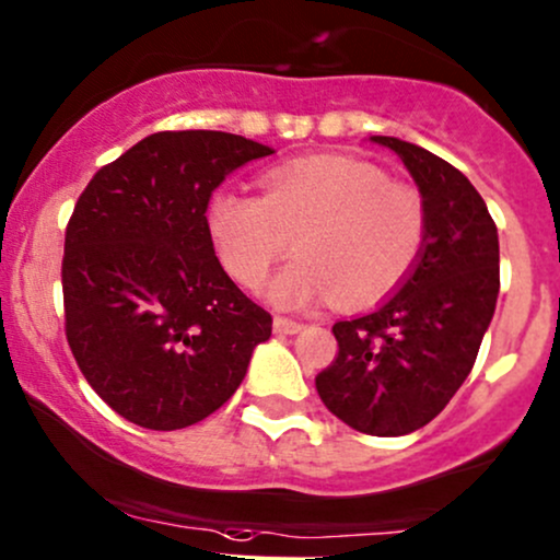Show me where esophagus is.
Returning <instances> with one entry per match:
<instances>
[{"label":"esophagus","instance_id":"34e87169","mask_svg":"<svg viewBox=\"0 0 560 560\" xmlns=\"http://www.w3.org/2000/svg\"><path fill=\"white\" fill-rule=\"evenodd\" d=\"M300 329H303V324L292 322V318H284V316H276L273 318V331H276V335H298Z\"/></svg>","mask_w":560,"mask_h":560}]
</instances>
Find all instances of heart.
I'll return each mask as SVG.
<instances>
[{
  "label": "heart",
  "instance_id": "heart-1",
  "mask_svg": "<svg viewBox=\"0 0 560 560\" xmlns=\"http://www.w3.org/2000/svg\"><path fill=\"white\" fill-rule=\"evenodd\" d=\"M207 233L225 270L257 287L294 236L298 255L268 281L276 308L303 311L340 294L374 303L420 260L425 201L407 183L350 156H311L262 175V194L218 188L207 201Z\"/></svg>",
  "mask_w": 560,
  "mask_h": 560
}]
</instances>
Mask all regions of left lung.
Returning <instances> with one entry per match:
<instances>
[{
	"instance_id": "1",
	"label": "left lung",
	"mask_w": 560,
	"mask_h": 560,
	"mask_svg": "<svg viewBox=\"0 0 560 560\" xmlns=\"http://www.w3.org/2000/svg\"><path fill=\"white\" fill-rule=\"evenodd\" d=\"M417 183L428 214L420 260L377 308L337 322V359L316 377L324 407L370 435L428 425L465 383L500 294V238L472 183L407 140L372 135Z\"/></svg>"
}]
</instances>
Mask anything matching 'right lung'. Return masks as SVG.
Returning <instances> with one entry per match:
<instances>
[{
	"label": "right lung",
	"mask_w": 560,
	"mask_h": 560,
	"mask_svg": "<svg viewBox=\"0 0 560 560\" xmlns=\"http://www.w3.org/2000/svg\"><path fill=\"white\" fill-rule=\"evenodd\" d=\"M273 149L231 132H156L97 170L66 229V337L92 390L149 430L210 417L270 337L207 233L212 190Z\"/></svg>",
	"instance_id": "1"
}]
</instances>
